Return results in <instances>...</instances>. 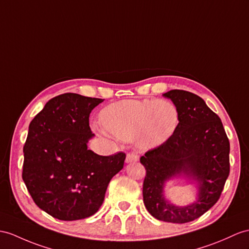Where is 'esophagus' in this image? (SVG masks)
Returning a JSON list of instances; mask_svg holds the SVG:
<instances>
[{"label": "esophagus", "instance_id": "34e87169", "mask_svg": "<svg viewBox=\"0 0 249 249\" xmlns=\"http://www.w3.org/2000/svg\"><path fill=\"white\" fill-rule=\"evenodd\" d=\"M139 160V156L134 153V152H131V153H128L126 154V157H125V162L129 163V162H135V161H138Z\"/></svg>", "mask_w": 249, "mask_h": 249}]
</instances>
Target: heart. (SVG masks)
<instances>
[{
	"instance_id": "obj_1",
	"label": "heart",
	"mask_w": 249,
	"mask_h": 249,
	"mask_svg": "<svg viewBox=\"0 0 249 249\" xmlns=\"http://www.w3.org/2000/svg\"><path fill=\"white\" fill-rule=\"evenodd\" d=\"M104 129L115 137L148 150L166 142L177 131L179 113L166 99H126L107 106L100 114Z\"/></svg>"
}]
</instances>
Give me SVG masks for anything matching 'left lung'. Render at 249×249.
<instances>
[{"instance_id": "left-lung-1", "label": "left lung", "mask_w": 249, "mask_h": 249, "mask_svg": "<svg viewBox=\"0 0 249 249\" xmlns=\"http://www.w3.org/2000/svg\"><path fill=\"white\" fill-rule=\"evenodd\" d=\"M163 96L177 106L179 123L170 139L141 157L145 169L142 196L155 219L183 224L202 216L219 201L230 171V144L220 117L201 97L183 89ZM180 173L199 185V199L185 208L169 204L162 195L164 181Z\"/></svg>"}]
</instances>
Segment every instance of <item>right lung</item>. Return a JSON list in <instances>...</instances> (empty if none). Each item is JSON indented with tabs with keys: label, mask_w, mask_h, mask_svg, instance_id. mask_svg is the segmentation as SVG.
<instances>
[{
	"label": "right lung",
	"mask_w": 249,
	"mask_h": 249,
	"mask_svg": "<svg viewBox=\"0 0 249 249\" xmlns=\"http://www.w3.org/2000/svg\"><path fill=\"white\" fill-rule=\"evenodd\" d=\"M104 101L74 93L53 97L30 121L22 178L40 209L61 221L86 219L104 203L125 153L102 156L88 149L89 114Z\"/></svg>",
	"instance_id": "right-lung-1"
}]
</instances>
